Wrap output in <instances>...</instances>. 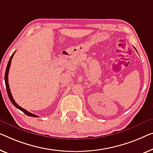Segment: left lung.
<instances>
[{
  "label": "left lung",
  "mask_w": 153,
  "mask_h": 153,
  "mask_svg": "<svg viewBox=\"0 0 153 153\" xmlns=\"http://www.w3.org/2000/svg\"><path fill=\"white\" fill-rule=\"evenodd\" d=\"M134 48H135V47H134ZM135 50H136V49H135ZM136 51H137V50H136Z\"/></svg>",
  "instance_id": "8db88e82"
}]
</instances>
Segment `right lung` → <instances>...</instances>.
Returning a JSON list of instances; mask_svg holds the SVG:
<instances>
[{
    "label": "right lung",
    "mask_w": 153,
    "mask_h": 153,
    "mask_svg": "<svg viewBox=\"0 0 153 153\" xmlns=\"http://www.w3.org/2000/svg\"><path fill=\"white\" fill-rule=\"evenodd\" d=\"M15 52L12 55H11V58L10 59V60H9L8 64H7V68H6L5 74H4V82H5L6 89H7V94H8L9 98H10V101L11 102V103H12L13 105H14L15 107H16V108L19 109V110L22 111V112H23L25 114H26L27 115L31 116V117H38V115H34V114H33V113H29V111H27V110H25V109H24L23 108H22V107H20L19 105H18L16 102H15V100H13V97H12V95H11V91H10V86H9V83H8V74H9V70H10V65H11V59L13 58V55H14Z\"/></svg>",
    "instance_id": "1"
}]
</instances>
